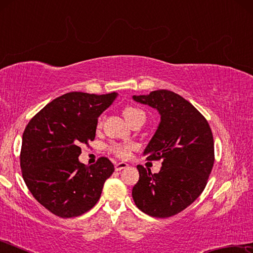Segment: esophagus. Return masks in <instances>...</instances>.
Returning a JSON list of instances; mask_svg holds the SVG:
<instances>
[{
    "label": "esophagus",
    "mask_w": 253,
    "mask_h": 253,
    "mask_svg": "<svg viewBox=\"0 0 253 253\" xmlns=\"http://www.w3.org/2000/svg\"><path fill=\"white\" fill-rule=\"evenodd\" d=\"M126 168H128V164L126 162H119L116 165H115V169L116 170H122Z\"/></svg>",
    "instance_id": "esophagus-1"
}]
</instances>
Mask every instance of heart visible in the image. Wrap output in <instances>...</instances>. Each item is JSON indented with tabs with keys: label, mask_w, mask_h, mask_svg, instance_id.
Wrapping results in <instances>:
<instances>
[{
	"label": "heart",
	"mask_w": 253,
	"mask_h": 253,
	"mask_svg": "<svg viewBox=\"0 0 253 253\" xmlns=\"http://www.w3.org/2000/svg\"><path fill=\"white\" fill-rule=\"evenodd\" d=\"M123 115L125 117L126 122L131 125L135 122L139 121V119H145V114L143 110H140L136 107H126L125 109L123 110ZM101 125V119L98 122V126ZM134 149V146L130 144H114L110 146V151L113 152L115 155L121 157V158H126L129 156L130 152Z\"/></svg>",
	"instance_id": "obj_1"
}]
</instances>
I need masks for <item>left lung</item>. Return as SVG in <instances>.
I'll return each mask as SVG.
<instances>
[{
	"label": "left lung",
	"instance_id": "8db88e82",
	"mask_svg": "<svg viewBox=\"0 0 253 253\" xmlns=\"http://www.w3.org/2000/svg\"><path fill=\"white\" fill-rule=\"evenodd\" d=\"M132 99L161 115L143 155L148 161H163L155 174L137 165L139 179L132 187V199L151 216L175 215L193 203L207 185L214 164L211 128L191 102L173 91L162 89Z\"/></svg>",
	"mask_w": 253,
	"mask_h": 253
}]
</instances>
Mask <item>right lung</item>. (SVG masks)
<instances>
[{
	"label": "right lung",
	"instance_id": "add662e5",
	"mask_svg": "<svg viewBox=\"0 0 253 253\" xmlns=\"http://www.w3.org/2000/svg\"><path fill=\"white\" fill-rule=\"evenodd\" d=\"M118 93L68 92L49 102L25 127L20 165L38 202L60 217L84 214L98 202L115 168L108 158L79 162L80 146L95 139L98 117Z\"/></svg>",
	"mask_w": 253,
	"mask_h": 253
}]
</instances>
